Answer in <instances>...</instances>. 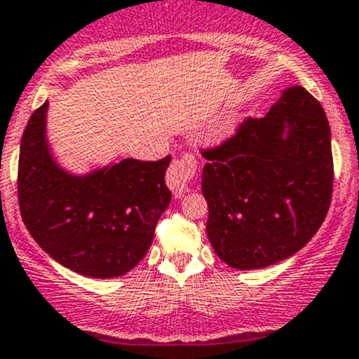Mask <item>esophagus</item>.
I'll use <instances>...</instances> for the list:
<instances>
[{"instance_id": "34e87169", "label": "esophagus", "mask_w": 359, "mask_h": 359, "mask_svg": "<svg viewBox=\"0 0 359 359\" xmlns=\"http://www.w3.org/2000/svg\"><path fill=\"white\" fill-rule=\"evenodd\" d=\"M196 172L197 160L192 153H185V155L177 156V158L172 160L169 169H167V187L174 194L185 192L190 183H192L194 177H196Z\"/></svg>"}]
</instances>
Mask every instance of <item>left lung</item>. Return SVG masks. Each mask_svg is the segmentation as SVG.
<instances>
[{"mask_svg": "<svg viewBox=\"0 0 359 359\" xmlns=\"http://www.w3.org/2000/svg\"><path fill=\"white\" fill-rule=\"evenodd\" d=\"M201 153L208 160V238L231 268L284 261L323 225L333 194L331 132L305 88H285L266 116H248L231 137Z\"/></svg>", "mask_w": 359, "mask_h": 359, "instance_id": "1", "label": "left lung"}]
</instances>
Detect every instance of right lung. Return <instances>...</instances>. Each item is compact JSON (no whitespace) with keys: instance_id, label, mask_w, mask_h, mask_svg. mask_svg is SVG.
I'll use <instances>...</instances> for the list:
<instances>
[{"instance_id":"1","label":"right lung","mask_w":359,"mask_h":359,"mask_svg":"<svg viewBox=\"0 0 359 359\" xmlns=\"http://www.w3.org/2000/svg\"><path fill=\"white\" fill-rule=\"evenodd\" d=\"M47 102L29 118L20 141L17 197L33 240L60 264L93 278L130 271L149 250L158 218L170 203L165 170L125 158L88 176H72L46 144Z\"/></svg>"}]
</instances>
